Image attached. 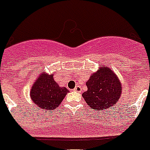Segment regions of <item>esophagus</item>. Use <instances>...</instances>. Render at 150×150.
<instances>
[{"mask_svg": "<svg viewBox=\"0 0 150 150\" xmlns=\"http://www.w3.org/2000/svg\"><path fill=\"white\" fill-rule=\"evenodd\" d=\"M74 90H75V91H76V92L81 93V92H82V88L80 87L79 86H76L75 87V89H74Z\"/></svg>", "mask_w": 150, "mask_h": 150, "instance_id": "obj_1", "label": "esophagus"}]
</instances>
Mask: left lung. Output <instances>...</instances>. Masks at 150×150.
I'll list each match as a JSON object with an SVG mask.
<instances>
[{"mask_svg": "<svg viewBox=\"0 0 150 150\" xmlns=\"http://www.w3.org/2000/svg\"><path fill=\"white\" fill-rule=\"evenodd\" d=\"M86 84L87 90L82 96L93 109L105 110L116 105L122 94V85L118 76L108 67H100Z\"/></svg>", "mask_w": 150, "mask_h": 150, "instance_id": "obj_1", "label": "left lung"}]
</instances>
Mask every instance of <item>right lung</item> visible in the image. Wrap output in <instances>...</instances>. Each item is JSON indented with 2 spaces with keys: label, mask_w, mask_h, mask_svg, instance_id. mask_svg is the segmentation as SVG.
I'll return each mask as SVG.
<instances>
[{
  "label": "right lung",
  "mask_w": 150,
  "mask_h": 150,
  "mask_svg": "<svg viewBox=\"0 0 150 150\" xmlns=\"http://www.w3.org/2000/svg\"><path fill=\"white\" fill-rule=\"evenodd\" d=\"M53 73L49 75L45 71L41 73L30 91L33 103L42 109H56L69 92L66 87L59 86L53 79Z\"/></svg>",
  "instance_id": "right-lung-1"
}]
</instances>
